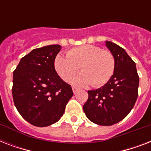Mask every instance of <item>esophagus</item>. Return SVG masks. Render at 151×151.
I'll return each mask as SVG.
<instances>
[{"mask_svg":"<svg viewBox=\"0 0 151 151\" xmlns=\"http://www.w3.org/2000/svg\"><path fill=\"white\" fill-rule=\"evenodd\" d=\"M72 89H73V93H76V92H77V91H78V89H79V88L77 87H75V86H73V87H72Z\"/></svg>","mask_w":151,"mask_h":151,"instance_id":"obj_1","label":"esophagus"}]
</instances>
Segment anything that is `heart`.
Here are the masks:
<instances>
[{
    "instance_id": "heart-1",
    "label": "heart",
    "mask_w": 151,
    "mask_h": 151,
    "mask_svg": "<svg viewBox=\"0 0 151 151\" xmlns=\"http://www.w3.org/2000/svg\"><path fill=\"white\" fill-rule=\"evenodd\" d=\"M67 57L59 55L55 60L57 73L63 81L69 82L78 73L82 71L73 80L80 85L91 84L100 87L108 82L115 69V59L111 52L96 45H81L67 52Z\"/></svg>"
}]
</instances>
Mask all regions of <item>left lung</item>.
Returning <instances> with one entry per match:
<instances>
[{
  "label": "left lung",
  "instance_id": "left-lung-1",
  "mask_svg": "<svg viewBox=\"0 0 151 151\" xmlns=\"http://www.w3.org/2000/svg\"><path fill=\"white\" fill-rule=\"evenodd\" d=\"M106 45L114 57V72L104 86L88 91L83 110L91 122L108 126L121 122L133 108L138 97L139 75L135 62L122 47L110 41Z\"/></svg>",
  "mask_w": 151,
  "mask_h": 151
}]
</instances>
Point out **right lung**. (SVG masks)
<instances>
[{
  "instance_id": "right-lung-1",
  "label": "right lung",
  "mask_w": 151,
  "mask_h": 151,
  "mask_svg": "<svg viewBox=\"0 0 151 151\" xmlns=\"http://www.w3.org/2000/svg\"><path fill=\"white\" fill-rule=\"evenodd\" d=\"M59 45L35 48L20 60L13 72L12 97L15 107L27 122L45 127L63 116L73 96L72 88L55 69Z\"/></svg>"
}]
</instances>
